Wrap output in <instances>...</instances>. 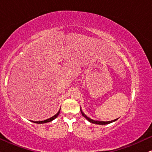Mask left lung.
<instances>
[{
	"label": "left lung",
	"mask_w": 152,
	"mask_h": 152,
	"mask_svg": "<svg viewBox=\"0 0 152 152\" xmlns=\"http://www.w3.org/2000/svg\"><path fill=\"white\" fill-rule=\"evenodd\" d=\"M81 112H82V115L84 116V117L86 118V120H88L89 122H91V123H93V124H102V125H103V124H110L111 123V122H115V120H117L118 119H115V120H111V121H107V122H104V121H97V120H92L90 118L87 117V116L85 115V114L83 113L82 109H81Z\"/></svg>",
	"instance_id": "1"
}]
</instances>
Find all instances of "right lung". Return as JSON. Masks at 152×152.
<instances>
[{"instance_id":"add662e5","label":"right lung","mask_w":152,"mask_h":152,"mask_svg":"<svg viewBox=\"0 0 152 152\" xmlns=\"http://www.w3.org/2000/svg\"><path fill=\"white\" fill-rule=\"evenodd\" d=\"M59 112H60V110H59V111L57 112V114H55V115H54V116H53V117L50 118H48V119H47V120H43V121H37V122H34V121H32V122H35V123H37V124H43V123H47V122H51V121H53V120L54 119H55V118H57L58 115H59Z\"/></svg>"}]
</instances>
